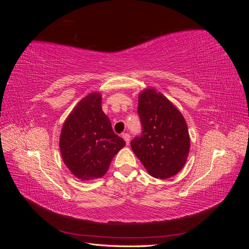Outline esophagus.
I'll use <instances>...</instances> for the list:
<instances>
[{"mask_svg":"<svg viewBox=\"0 0 249 249\" xmlns=\"http://www.w3.org/2000/svg\"><path fill=\"white\" fill-rule=\"evenodd\" d=\"M123 138L124 139L126 145H129V143H130V135L127 134V133H124V134H123Z\"/></svg>","mask_w":249,"mask_h":249,"instance_id":"34e87169","label":"esophagus"}]
</instances>
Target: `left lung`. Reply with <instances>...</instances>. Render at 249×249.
Listing matches in <instances>:
<instances>
[{
    "mask_svg": "<svg viewBox=\"0 0 249 249\" xmlns=\"http://www.w3.org/2000/svg\"><path fill=\"white\" fill-rule=\"evenodd\" d=\"M138 115L142 134L131 142L134 154L154 178L176 176L184 167L190 149L182 113L166 96L146 88L139 94Z\"/></svg>",
    "mask_w": 249,
    "mask_h": 249,
    "instance_id": "obj_1",
    "label": "left lung"
}]
</instances>
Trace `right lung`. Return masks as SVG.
<instances>
[{"label":"right lung","mask_w":249,"mask_h":249,"mask_svg":"<svg viewBox=\"0 0 249 249\" xmlns=\"http://www.w3.org/2000/svg\"><path fill=\"white\" fill-rule=\"evenodd\" d=\"M124 144L102 110L99 92L89 93L73 108L63 124L59 142L66 167L82 180L105 176L113 157Z\"/></svg>","instance_id":"add662e5"}]
</instances>
